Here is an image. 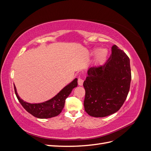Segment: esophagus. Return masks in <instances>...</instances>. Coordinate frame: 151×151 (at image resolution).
<instances>
[{
  "mask_svg": "<svg viewBox=\"0 0 151 151\" xmlns=\"http://www.w3.org/2000/svg\"><path fill=\"white\" fill-rule=\"evenodd\" d=\"M83 83H84V80L82 79L81 78L78 79V84L79 86H83Z\"/></svg>",
  "mask_w": 151,
  "mask_h": 151,
  "instance_id": "1",
  "label": "esophagus"
}]
</instances>
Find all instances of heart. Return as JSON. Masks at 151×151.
Wrapping results in <instances>:
<instances>
[{"label":"heart","mask_w":151,"mask_h":151,"mask_svg":"<svg viewBox=\"0 0 151 151\" xmlns=\"http://www.w3.org/2000/svg\"><path fill=\"white\" fill-rule=\"evenodd\" d=\"M97 52L98 53L96 57L97 62L99 63H102L105 61L108 55V50L106 48H101L99 51L97 48L93 49L92 50V54L93 55L97 53Z\"/></svg>","instance_id":"b5f03b06"}]
</instances>
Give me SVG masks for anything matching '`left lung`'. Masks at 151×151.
Listing matches in <instances>:
<instances>
[{
  "mask_svg": "<svg viewBox=\"0 0 151 151\" xmlns=\"http://www.w3.org/2000/svg\"><path fill=\"white\" fill-rule=\"evenodd\" d=\"M131 82L130 59L114 45L103 65L88 68L84 81V106L89 115L105 117L118 111L129 94Z\"/></svg>",
  "mask_w": 151,
  "mask_h": 151,
  "instance_id": "obj_1",
  "label": "left lung"
}]
</instances>
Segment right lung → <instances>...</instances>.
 Wrapping results in <instances>:
<instances>
[{
    "label": "right lung",
    "instance_id": "add662e5",
    "mask_svg": "<svg viewBox=\"0 0 151 151\" xmlns=\"http://www.w3.org/2000/svg\"><path fill=\"white\" fill-rule=\"evenodd\" d=\"M77 86V78H75L52 98L43 103H29L24 101L19 97L14 84L16 97L22 106L32 115L41 119L50 118L58 115L64 107L66 98L69 96L72 89Z\"/></svg>",
    "mask_w": 151,
    "mask_h": 151
}]
</instances>
